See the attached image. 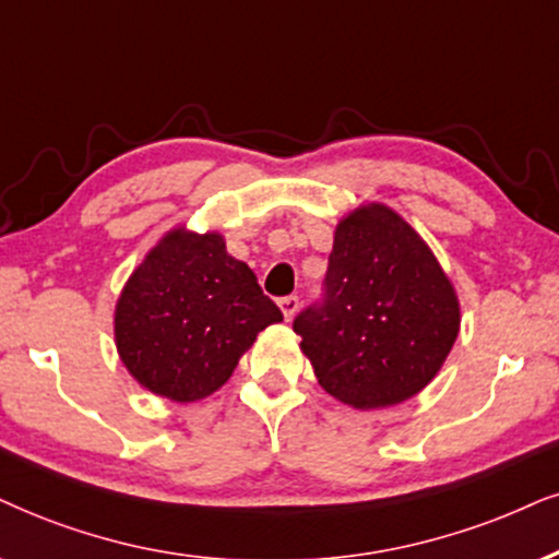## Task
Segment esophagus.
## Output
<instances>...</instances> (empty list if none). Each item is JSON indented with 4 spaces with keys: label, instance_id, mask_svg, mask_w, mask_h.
<instances>
[{
    "label": "esophagus",
    "instance_id": "1",
    "mask_svg": "<svg viewBox=\"0 0 559 559\" xmlns=\"http://www.w3.org/2000/svg\"><path fill=\"white\" fill-rule=\"evenodd\" d=\"M278 307H281V312H284L286 320H294L296 309H299V296H294V294L281 296V299H278Z\"/></svg>",
    "mask_w": 559,
    "mask_h": 559
}]
</instances>
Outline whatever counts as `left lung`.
Segmentation results:
<instances>
[{
	"instance_id": "1",
	"label": "left lung",
	"mask_w": 559,
	"mask_h": 559,
	"mask_svg": "<svg viewBox=\"0 0 559 559\" xmlns=\"http://www.w3.org/2000/svg\"><path fill=\"white\" fill-rule=\"evenodd\" d=\"M322 390L356 409L418 394L459 335L454 286L405 218L381 203L335 229L322 299L294 320Z\"/></svg>"
}]
</instances>
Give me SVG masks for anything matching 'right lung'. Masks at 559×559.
<instances>
[{
	"instance_id": "obj_1",
	"label": "right lung",
	"mask_w": 559,
	"mask_h": 559,
	"mask_svg": "<svg viewBox=\"0 0 559 559\" xmlns=\"http://www.w3.org/2000/svg\"><path fill=\"white\" fill-rule=\"evenodd\" d=\"M284 314L222 235L175 229L126 284L116 343L139 384L175 402L209 397L231 377L258 332Z\"/></svg>"
}]
</instances>
